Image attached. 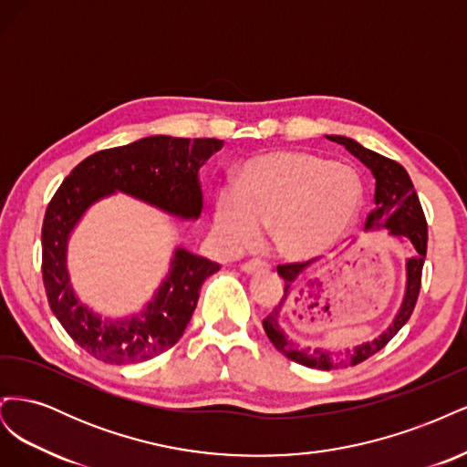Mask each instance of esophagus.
<instances>
[{"label": "esophagus", "mask_w": 467, "mask_h": 467, "mask_svg": "<svg viewBox=\"0 0 467 467\" xmlns=\"http://www.w3.org/2000/svg\"><path fill=\"white\" fill-rule=\"evenodd\" d=\"M242 271H244L245 275H255V273L266 271V265L261 263V261H249V263H244V265H242Z\"/></svg>", "instance_id": "1"}]
</instances>
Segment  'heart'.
<instances>
[{
	"label": "heart",
	"mask_w": 467,
	"mask_h": 467,
	"mask_svg": "<svg viewBox=\"0 0 467 467\" xmlns=\"http://www.w3.org/2000/svg\"><path fill=\"white\" fill-rule=\"evenodd\" d=\"M362 182L355 169L314 153L280 150L239 169L220 187L214 232L228 251L255 244L263 223L280 255L314 259L329 251L358 216Z\"/></svg>",
	"instance_id": "heart-1"
}]
</instances>
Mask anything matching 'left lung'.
<instances>
[{"mask_svg": "<svg viewBox=\"0 0 467 467\" xmlns=\"http://www.w3.org/2000/svg\"><path fill=\"white\" fill-rule=\"evenodd\" d=\"M331 142H337L347 148L348 153L370 169V173L376 181L374 189V208L366 218L364 232H388L389 237H395L398 242L405 244L407 249L411 251V257L405 259V290L401 296V302L395 309L393 317L389 319L388 327L381 331L372 341H366L357 347L347 348H323V347H300L294 343L282 327V314L290 300V296L298 288L309 282V276H314L319 268H302V265H285L278 266V275L285 280V296L275 306V309L263 319V327L266 337L271 338L276 350L288 357L290 360L298 362L307 368L316 370H335V368H347V366H355L364 362L376 355L378 350L384 348L391 338L398 335V331L411 317L419 290H420V273L422 265L427 257V222L422 208L419 202V196L411 182V177L405 169L398 163L391 161L384 155H379L368 148L360 146L357 140L347 136H325ZM357 242V239H355ZM352 242V244H355Z\"/></svg>", "mask_w": 467, "mask_h": 467, "instance_id": "8db88e82", "label": "left lung"}]
</instances>
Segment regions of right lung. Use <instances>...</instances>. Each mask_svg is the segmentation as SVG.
Returning <instances> with one entry per match:
<instances>
[{
    "mask_svg": "<svg viewBox=\"0 0 467 467\" xmlns=\"http://www.w3.org/2000/svg\"><path fill=\"white\" fill-rule=\"evenodd\" d=\"M223 146L216 138L146 136L83 160L50 201L42 223V280L56 319L97 360L136 364L161 355L185 333L202 282L220 265L177 245L169 271L138 314L107 317L83 302L67 271L69 237L88 210L117 192L185 222L201 218L199 171Z\"/></svg>",
    "mask_w": 467,
    "mask_h": 467,
    "instance_id": "1",
    "label": "right lung"
}]
</instances>
